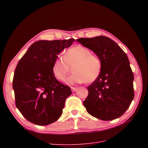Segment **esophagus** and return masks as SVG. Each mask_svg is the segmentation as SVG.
Returning <instances> with one entry per match:
<instances>
[{
    "label": "esophagus",
    "mask_w": 148,
    "mask_h": 148,
    "mask_svg": "<svg viewBox=\"0 0 148 148\" xmlns=\"http://www.w3.org/2000/svg\"><path fill=\"white\" fill-rule=\"evenodd\" d=\"M71 89H72V90H73V92L76 91V90H77V88H75V87H71Z\"/></svg>",
    "instance_id": "1"
}]
</instances>
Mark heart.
<instances>
[{"mask_svg":"<svg viewBox=\"0 0 148 148\" xmlns=\"http://www.w3.org/2000/svg\"><path fill=\"white\" fill-rule=\"evenodd\" d=\"M73 74L67 78L68 84L76 83H92L95 82L102 71L100 59L92 54V52L82 45H77L68 49L64 58H58L54 60L52 71L56 78L64 81L73 67Z\"/></svg>","mask_w":148,"mask_h":148,"instance_id":"obj_1","label":"heart"}]
</instances>
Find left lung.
<instances>
[{
  "label": "left lung",
  "instance_id": "obj_1",
  "mask_svg": "<svg viewBox=\"0 0 148 148\" xmlns=\"http://www.w3.org/2000/svg\"><path fill=\"white\" fill-rule=\"evenodd\" d=\"M76 41L94 51L102 64L98 79L88 86L84 106L90 115L101 120L119 118L134 97V75L127 54L106 36L82 38Z\"/></svg>",
  "mask_w": 148,
  "mask_h": 148
}]
</instances>
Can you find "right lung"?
Instances as JSON below:
<instances>
[{
  "label": "right lung",
  "mask_w": 148,
  "mask_h": 148,
  "mask_svg": "<svg viewBox=\"0 0 148 148\" xmlns=\"http://www.w3.org/2000/svg\"><path fill=\"white\" fill-rule=\"evenodd\" d=\"M74 41L73 38L36 41L19 60L12 82L15 106L29 122L47 125L61 116L72 92L56 79L52 66L60 52Z\"/></svg>",
  "instance_id": "right-lung-1"
}]
</instances>
